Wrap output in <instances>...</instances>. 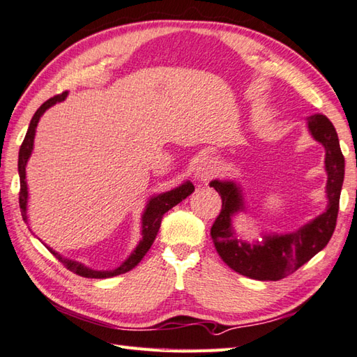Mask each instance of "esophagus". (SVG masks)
<instances>
[{
    "label": "esophagus",
    "mask_w": 357,
    "mask_h": 357,
    "mask_svg": "<svg viewBox=\"0 0 357 357\" xmlns=\"http://www.w3.org/2000/svg\"><path fill=\"white\" fill-rule=\"evenodd\" d=\"M217 172V166L213 158L200 157L194 169V178L197 181H206Z\"/></svg>",
    "instance_id": "esophagus-1"
}]
</instances>
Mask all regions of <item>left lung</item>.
<instances>
[{
  "label": "left lung",
  "instance_id": "1",
  "mask_svg": "<svg viewBox=\"0 0 357 357\" xmlns=\"http://www.w3.org/2000/svg\"><path fill=\"white\" fill-rule=\"evenodd\" d=\"M308 132L325 148L326 208L322 214L293 232H261V240L246 242L237 237L232 220L246 213L242 188L236 180L215 178L209 183L222 197V211L211 237L217 252L231 270L256 280H280L322 251L336 228L339 199L344 183L345 158L333 123L321 114L307 119Z\"/></svg>",
  "mask_w": 357,
  "mask_h": 357
}]
</instances>
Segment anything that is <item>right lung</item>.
Returning a JSON list of instances; mask_svg holds the SVG:
<instances>
[{
    "label": "right lung",
    "instance_id": "1",
    "mask_svg": "<svg viewBox=\"0 0 357 357\" xmlns=\"http://www.w3.org/2000/svg\"><path fill=\"white\" fill-rule=\"evenodd\" d=\"M68 92H63L60 96H55L52 98H49L46 103H43L38 111L33 114V117L31 120V125H29V129L26 132V137L23 140V144L20 148V154H18V174H20V208H21V215H23V220L27 223L29 217H27V200H29V191H27V181H26V166L29 158L32 155L33 151V140H35V132H36V126H38L40 119L43 117L49 107H52L56 103H61V101L66 100ZM194 192V185L191 181L186 180L183 183L178 185L177 188H172L171 191H166L162 194H155L151 195L146 202V206H144V211L142 214V238L140 242L137 243L134 251L129 254V257L123 261L121 265H119L114 270H92V268L83 265L82 261H77L74 259L64 257L60 252H56L55 250L50 248V246L45 245L46 248L54 254V256L61 261V264L70 270L72 273H75L82 278H89V279H107V278H114V275H119L123 273H128L135 268L140 260L146 256V252L154 243V240L157 237V232L160 229V223H162V217L165 213H168L171 208H174L181 200H185L188 195H191Z\"/></svg>",
    "mask_w": 357,
    "mask_h": 357
}]
</instances>
